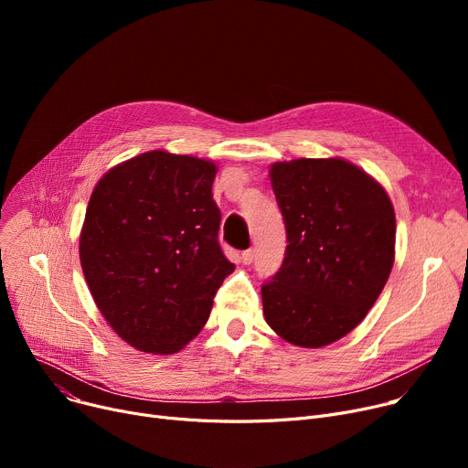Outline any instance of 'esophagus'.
I'll return each mask as SVG.
<instances>
[{"mask_svg": "<svg viewBox=\"0 0 468 468\" xmlns=\"http://www.w3.org/2000/svg\"><path fill=\"white\" fill-rule=\"evenodd\" d=\"M240 258H242V263H252V260H254V249H247V250H242Z\"/></svg>", "mask_w": 468, "mask_h": 468, "instance_id": "34e87169", "label": "esophagus"}]
</instances>
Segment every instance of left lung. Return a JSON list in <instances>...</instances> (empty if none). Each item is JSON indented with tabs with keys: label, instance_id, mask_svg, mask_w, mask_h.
Segmentation results:
<instances>
[{
	"label": "left lung",
	"instance_id": "left-lung-1",
	"mask_svg": "<svg viewBox=\"0 0 468 468\" xmlns=\"http://www.w3.org/2000/svg\"><path fill=\"white\" fill-rule=\"evenodd\" d=\"M269 175L288 244L261 284L265 321L298 347L330 346L360 324L390 275L395 208L381 184L346 159L275 163Z\"/></svg>",
	"mask_w": 468,
	"mask_h": 468
}]
</instances>
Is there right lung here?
Masks as SVG:
<instances>
[{
  "instance_id": "right-lung-1",
  "label": "right lung",
  "mask_w": 468,
  "mask_h": 468,
  "mask_svg": "<svg viewBox=\"0 0 468 468\" xmlns=\"http://www.w3.org/2000/svg\"><path fill=\"white\" fill-rule=\"evenodd\" d=\"M216 170L212 161L154 150L110 168L90 195L83 275L98 311L138 351H180L233 273L218 242Z\"/></svg>"
}]
</instances>
